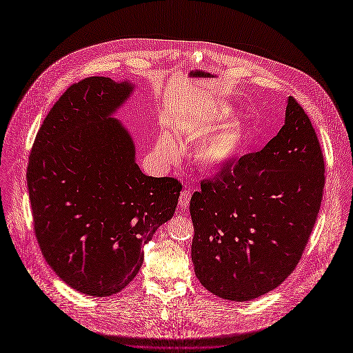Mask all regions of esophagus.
<instances>
[{
  "instance_id": "34e87169",
  "label": "esophagus",
  "mask_w": 353,
  "mask_h": 353,
  "mask_svg": "<svg viewBox=\"0 0 353 353\" xmlns=\"http://www.w3.org/2000/svg\"><path fill=\"white\" fill-rule=\"evenodd\" d=\"M178 203H179V207L186 208L189 205V203H190V192L189 190H183L181 193V196H179V201Z\"/></svg>"
}]
</instances>
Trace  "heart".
<instances>
[{"mask_svg": "<svg viewBox=\"0 0 353 353\" xmlns=\"http://www.w3.org/2000/svg\"><path fill=\"white\" fill-rule=\"evenodd\" d=\"M232 116L230 108L218 106L196 119L185 121L179 127V135L188 142L206 137L196 150V159L203 167H223L244 153L247 134L244 127ZM156 153L167 163H174L179 156L174 141L167 134L159 138Z\"/></svg>", "mask_w": 353, "mask_h": 353, "instance_id": "obj_1", "label": "heart"}]
</instances>
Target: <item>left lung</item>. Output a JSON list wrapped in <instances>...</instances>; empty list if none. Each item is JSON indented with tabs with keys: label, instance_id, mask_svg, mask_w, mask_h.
<instances>
[{
	"label": "left lung",
	"instance_id": "1",
	"mask_svg": "<svg viewBox=\"0 0 353 353\" xmlns=\"http://www.w3.org/2000/svg\"><path fill=\"white\" fill-rule=\"evenodd\" d=\"M324 157L295 98L262 150L200 182L190 199L192 261L200 283L229 301H250L281 284L298 265L317 219Z\"/></svg>",
	"mask_w": 353,
	"mask_h": 353
}]
</instances>
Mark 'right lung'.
Listing matches in <instances>:
<instances>
[{
    "instance_id": "obj_1",
    "label": "right lung",
    "mask_w": 353,
    "mask_h": 353,
    "mask_svg": "<svg viewBox=\"0 0 353 353\" xmlns=\"http://www.w3.org/2000/svg\"><path fill=\"white\" fill-rule=\"evenodd\" d=\"M132 87L109 77L72 84L44 119L28 164L34 233L74 290L109 296L138 274L142 247L175 212L182 183L146 176L110 114Z\"/></svg>"
}]
</instances>
